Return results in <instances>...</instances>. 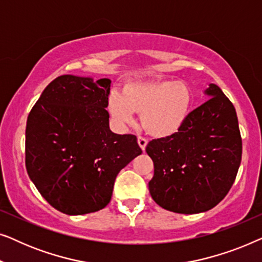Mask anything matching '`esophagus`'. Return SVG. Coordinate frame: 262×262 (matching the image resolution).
<instances>
[{
	"label": "esophagus",
	"instance_id": "obj_1",
	"mask_svg": "<svg viewBox=\"0 0 262 262\" xmlns=\"http://www.w3.org/2000/svg\"><path fill=\"white\" fill-rule=\"evenodd\" d=\"M138 145L141 146V149L143 150V151H144L145 150V146H146V144H148V141H146L145 138H143V137H138Z\"/></svg>",
	"mask_w": 262,
	"mask_h": 262
}]
</instances>
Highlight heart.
<instances>
[{
  "mask_svg": "<svg viewBox=\"0 0 262 262\" xmlns=\"http://www.w3.org/2000/svg\"><path fill=\"white\" fill-rule=\"evenodd\" d=\"M192 105V91L186 82L149 80L128 82L121 93H113L107 110L119 127L135 123V113L149 135L157 138L177 134L187 119Z\"/></svg>",
  "mask_w": 262,
  "mask_h": 262,
  "instance_id": "1",
  "label": "heart"
}]
</instances>
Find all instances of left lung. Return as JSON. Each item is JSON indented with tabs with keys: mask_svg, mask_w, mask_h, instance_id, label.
<instances>
[{
	"mask_svg": "<svg viewBox=\"0 0 262 262\" xmlns=\"http://www.w3.org/2000/svg\"><path fill=\"white\" fill-rule=\"evenodd\" d=\"M205 95L210 99L188 114L177 134L146 145L154 162L149 192L171 212L212 209L228 194L241 163L242 139L234 105L213 83Z\"/></svg>",
	"mask_w": 262,
	"mask_h": 262,
	"instance_id": "obj_1",
	"label": "left lung"
}]
</instances>
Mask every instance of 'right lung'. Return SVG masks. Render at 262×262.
Here are the masks:
<instances>
[{"instance_id":"right-lung-1","label":"right lung","mask_w":262,"mask_h":262,"mask_svg":"<svg viewBox=\"0 0 262 262\" xmlns=\"http://www.w3.org/2000/svg\"><path fill=\"white\" fill-rule=\"evenodd\" d=\"M110 78L62 75L28 114V177L50 205L70 216L103 209L118 173L142 154L136 136L110 130Z\"/></svg>"}]
</instances>
